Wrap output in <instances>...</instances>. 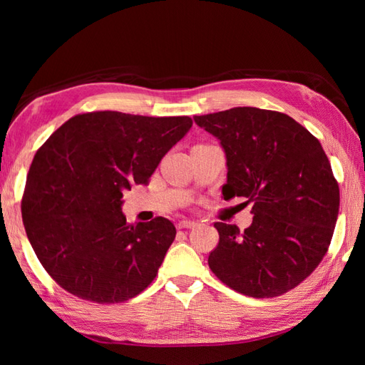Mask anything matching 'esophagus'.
Wrapping results in <instances>:
<instances>
[{
  "label": "esophagus",
  "instance_id": "esophagus-1",
  "mask_svg": "<svg viewBox=\"0 0 365 365\" xmlns=\"http://www.w3.org/2000/svg\"><path fill=\"white\" fill-rule=\"evenodd\" d=\"M196 226H197L196 221H188V220L178 221V224H177L178 229H192V227H196Z\"/></svg>",
  "mask_w": 365,
  "mask_h": 365
}]
</instances>
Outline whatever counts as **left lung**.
<instances>
[{"label":"left lung","instance_id":"1","mask_svg":"<svg viewBox=\"0 0 365 365\" xmlns=\"http://www.w3.org/2000/svg\"><path fill=\"white\" fill-rule=\"evenodd\" d=\"M195 122L226 155L224 199L246 197L254 215L245 232L215 222L220 243L208 267L252 298L292 290L319 267L339 215V185L320 141L290 115L251 106L196 115Z\"/></svg>","mask_w":365,"mask_h":365}]
</instances>
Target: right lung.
Segmentation results:
<instances>
[{
	"label": "right lung",
	"mask_w": 365,
	"mask_h": 365,
	"mask_svg": "<svg viewBox=\"0 0 365 365\" xmlns=\"http://www.w3.org/2000/svg\"><path fill=\"white\" fill-rule=\"evenodd\" d=\"M191 125L188 115L86 113L37 150L23 192V224L37 259L64 290L110 304L153 281L175 227L163 216L127 222L122 196L149 182Z\"/></svg>",
	"instance_id": "1"
}]
</instances>
